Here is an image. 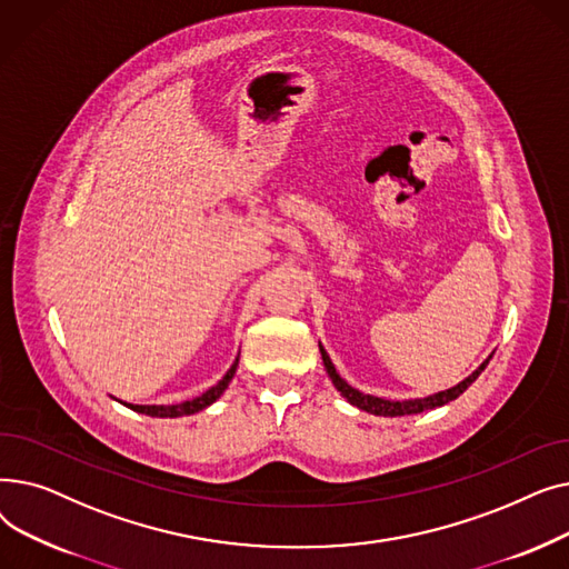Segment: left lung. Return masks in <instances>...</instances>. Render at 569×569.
I'll use <instances>...</instances> for the list:
<instances>
[{
	"instance_id": "8db88e82",
	"label": "left lung",
	"mask_w": 569,
	"mask_h": 569,
	"mask_svg": "<svg viewBox=\"0 0 569 569\" xmlns=\"http://www.w3.org/2000/svg\"><path fill=\"white\" fill-rule=\"evenodd\" d=\"M320 355H322V365H325L327 373H330V378H332L337 390L341 392V397H346L352 406H357L360 410H367V412H371V415H382V417L417 415V412H425V410H431V408H438V406H445V403L455 401L457 397H461V395L468 390V387L477 380V376H480V373L487 369V365H489V360H491V357H489V360H485V362L480 365V369H475L466 380H461L459 385L450 387V390L431 395V397H425V399L390 401V399H378V397H371V395H365V392H360V390H355V387H350V385L337 373V369H335V365H332V360H330V355L325 352L322 346H320Z\"/></svg>"
}]
</instances>
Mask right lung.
I'll return each mask as SVG.
<instances>
[{"label": "right lung", "instance_id": "obj_1", "mask_svg": "<svg viewBox=\"0 0 569 569\" xmlns=\"http://www.w3.org/2000/svg\"><path fill=\"white\" fill-rule=\"evenodd\" d=\"M237 362H239V360H234V365L228 369V373H226L214 387H209L207 392H202L200 397H196V399H191V401H182V403H174V406H129V403H124V406H129V408L136 410V412L149 415V417H182V415H193V412H198V410H202V408H207V406H212V403L226 392L228 382L232 380V376H234V371H237Z\"/></svg>", "mask_w": 569, "mask_h": 569}]
</instances>
